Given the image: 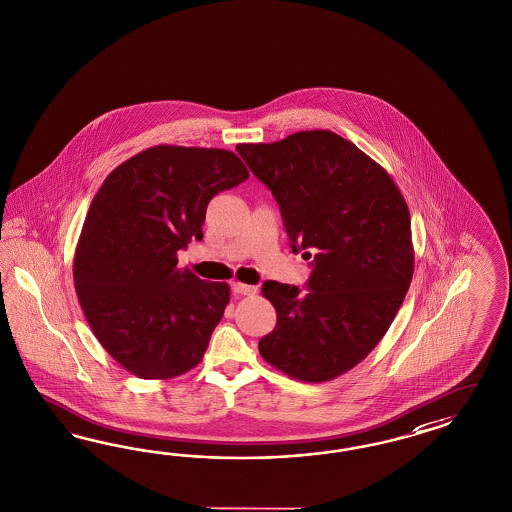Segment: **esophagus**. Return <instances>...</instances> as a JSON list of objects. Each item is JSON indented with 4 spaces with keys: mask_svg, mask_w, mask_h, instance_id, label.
Here are the masks:
<instances>
[{
    "mask_svg": "<svg viewBox=\"0 0 512 512\" xmlns=\"http://www.w3.org/2000/svg\"><path fill=\"white\" fill-rule=\"evenodd\" d=\"M232 292L239 293V295H254L256 288L254 286H247V284H241V282H234L232 284Z\"/></svg>",
    "mask_w": 512,
    "mask_h": 512,
    "instance_id": "34e87169",
    "label": "esophagus"
}]
</instances>
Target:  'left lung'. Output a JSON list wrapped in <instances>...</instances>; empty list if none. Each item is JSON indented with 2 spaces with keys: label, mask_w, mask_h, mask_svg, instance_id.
<instances>
[{
  "label": "left lung",
  "mask_w": 512,
  "mask_h": 512,
  "mask_svg": "<svg viewBox=\"0 0 512 512\" xmlns=\"http://www.w3.org/2000/svg\"><path fill=\"white\" fill-rule=\"evenodd\" d=\"M237 153L273 192L293 252L314 258L308 292L263 282L277 325L258 350L293 380H335L378 346L408 293V204L378 162L335 132H295Z\"/></svg>",
  "instance_id": "obj_1"
}]
</instances>
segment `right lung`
Masks as SVG:
<instances>
[{
  "mask_svg": "<svg viewBox=\"0 0 512 512\" xmlns=\"http://www.w3.org/2000/svg\"><path fill=\"white\" fill-rule=\"evenodd\" d=\"M247 177L232 151L155 146L119 164L95 194L74 288L93 335L134 376L168 380L202 361L230 286L179 269L177 252L202 241L211 198Z\"/></svg>",
  "mask_w": 512,
  "mask_h": 512,
  "instance_id": "1",
  "label": "right lung"
}]
</instances>
